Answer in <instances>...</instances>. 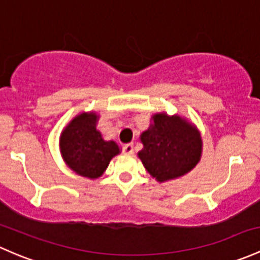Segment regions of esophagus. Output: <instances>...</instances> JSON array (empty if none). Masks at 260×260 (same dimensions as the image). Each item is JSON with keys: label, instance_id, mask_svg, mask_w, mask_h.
Segmentation results:
<instances>
[{"label": "esophagus", "instance_id": "34e87169", "mask_svg": "<svg viewBox=\"0 0 260 260\" xmlns=\"http://www.w3.org/2000/svg\"><path fill=\"white\" fill-rule=\"evenodd\" d=\"M123 153L127 155L133 154V144L132 143L124 144V146H123Z\"/></svg>", "mask_w": 260, "mask_h": 260}]
</instances>
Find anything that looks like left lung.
I'll use <instances>...</instances> for the list:
<instances>
[{"instance_id":"obj_1","label":"left lung","mask_w":260,"mask_h":260,"mask_svg":"<svg viewBox=\"0 0 260 260\" xmlns=\"http://www.w3.org/2000/svg\"><path fill=\"white\" fill-rule=\"evenodd\" d=\"M153 123L141 135L139 159L149 174L166 182L184 176L198 165L203 142L196 125L178 114L155 113Z\"/></svg>"}]
</instances>
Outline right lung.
<instances>
[{"label":"right lung","instance_id":"obj_1","mask_svg":"<svg viewBox=\"0 0 260 260\" xmlns=\"http://www.w3.org/2000/svg\"><path fill=\"white\" fill-rule=\"evenodd\" d=\"M98 116L83 112L76 116L61 133L59 149L66 165L73 172L89 179L103 174L119 147L114 141H105L97 129Z\"/></svg>","mask_w":260,"mask_h":260}]
</instances>
